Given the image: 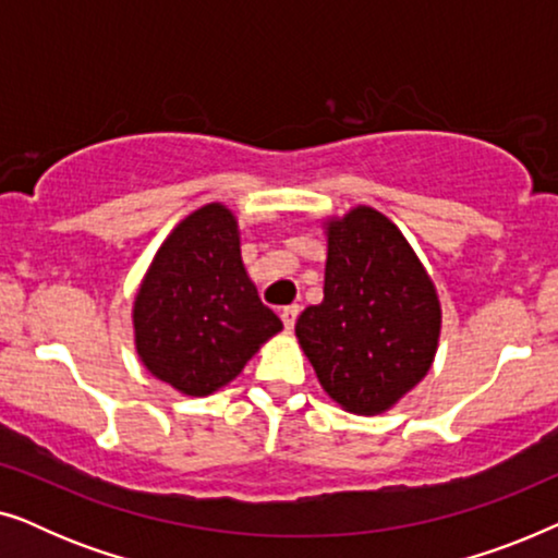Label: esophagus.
<instances>
[{"mask_svg": "<svg viewBox=\"0 0 558 558\" xmlns=\"http://www.w3.org/2000/svg\"><path fill=\"white\" fill-rule=\"evenodd\" d=\"M281 323H284L287 330H292L296 323V315H300V304H289V307H281Z\"/></svg>", "mask_w": 558, "mask_h": 558, "instance_id": "obj_1", "label": "esophagus"}]
</instances>
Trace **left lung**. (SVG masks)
<instances>
[{
  "instance_id": "8db88e82",
  "label": "left lung",
  "mask_w": 558,
  "mask_h": 558,
  "mask_svg": "<svg viewBox=\"0 0 558 558\" xmlns=\"http://www.w3.org/2000/svg\"><path fill=\"white\" fill-rule=\"evenodd\" d=\"M439 327L437 289L384 213L357 205L327 220L325 300L294 332L332 401L384 414L432 368Z\"/></svg>"
}]
</instances>
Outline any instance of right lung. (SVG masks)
<instances>
[{
  "mask_svg": "<svg viewBox=\"0 0 558 558\" xmlns=\"http://www.w3.org/2000/svg\"><path fill=\"white\" fill-rule=\"evenodd\" d=\"M281 319L258 300L226 205L190 213L167 235L134 300V342L151 376L208 396L239 376Z\"/></svg>",
  "mask_w": 558,
  "mask_h": 558,
  "instance_id": "right-lung-1",
  "label": "right lung"
}]
</instances>
